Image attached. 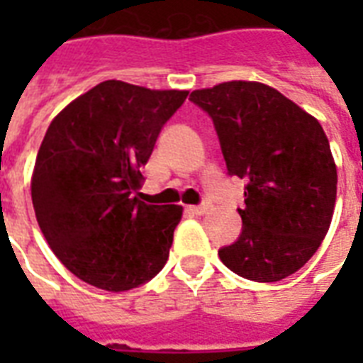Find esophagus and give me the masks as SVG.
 I'll use <instances>...</instances> for the list:
<instances>
[{
  "label": "esophagus",
  "instance_id": "1",
  "mask_svg": "<svg viewBox=\"0 0 363 363\" xmlns=\"http://www.w3.org/2000/svg\"><path fill=\"white\" fill-rule=\"evenodd\" d=\"M188 209L192 211L194 215H205V213H207V211H209V203L192 205V207H188Z\"/></svg>",
  "mask_w": 363,
  "mask_h": 363
}]
</instances>
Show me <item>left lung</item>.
Here are the masks:
<instances>
[{"label": "left lung", "mask_w": 363, "mask_h": 363, "mask_svg": "<svg viewBox=\"0 0 363 363\" xmlns=\"http://www.w3.org/2000/svg\"><path fill=\"white\" fill-rule=\"evenodd\" d=\"M215 122L228 171L247 181L242 232L218 250L239 277L277 282L301 269L332 224L337 167L320 122L256 81L190 94Z\"/></svg>", "instance_id": "8db88e82"}]
</instances>
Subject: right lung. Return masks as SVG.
Masks as SVG:
<instances>
[{"label": "right lung", "instance_id": "1", "mask_svg": "<svg viewBox=\"0 0 363 363\" xmlns=\"http://www.w3.org/2000/svg\"><path fill=\"white\" fill-rule=\"evenodd\" d=\"M188 90L105 81L48 125L31 175L37 222L56 258L81 281L124 292L169 258L181 205L137 198L141 167Z\"/></svg>", "mask_w": 363, "mask_h": 363}]
</instances>
